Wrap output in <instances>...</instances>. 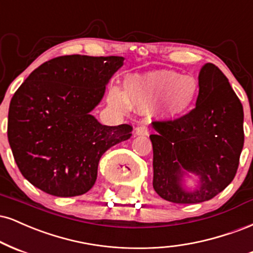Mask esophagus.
<instances>
[{
    "mask_svg": "<svg viewBox=\"0 0 253 253\" xmlns=\"http://www.w3.org/2000/svg\"><path fill=\"white\" fill-rule=\"evenodd\" d=\"M148 127L145 126H139L136 127L135 130V135L136 136H147L148 135Z\"/></svg>",
    "mask_w": 253,
    "mask_h": 253,
    "instance_id": "1",
    "label": "esophagus"
}]
</instances>
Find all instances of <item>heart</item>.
I'll list each match as a JSON object with an SVG mask.
<instances>
[{
  "label": "heart",
  "instance_id": "heart-1",
  "mask_svg": "<svg viewBox=\"0 0 253 253\" xmlns=\"http://www.w3.org/2000/svg\"><path fill=\"white\" fill-rule=\"evenodd\" d=\"M198 93L199 85L192 77L157 70L129 74L124 79V91L111 86L106 98L110 105L120 111L131 108L145 112L153 108L160 117L175 118L191 108Z\"/></svg>",
  "mask_w": 253,
  "mask_h": 253
}]
</instances>
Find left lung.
<instances>
[{
    "instance_id": "8db88e82",
    "label": "left lung",
    "mask_w": 253,
    "mask_h": 253,
    "mask_svg": "<svg viewBox=\"0 0 253 253\" xmlns=\"http://www.w3.org/2000/svg\"><path fill=\"white\" fill-rule=\"evenodd\" d=\"M195 108L174 121L154 122L153 143L155 192L175 204L211 200L232 182L244 145V111L228 79L214 64L199 72ZM197 177L193 191L183 182Z\"/></svg>"
}]
</instances>
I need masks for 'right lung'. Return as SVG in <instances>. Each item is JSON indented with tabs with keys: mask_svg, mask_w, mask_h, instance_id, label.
<instances>
[{
	"mask_svg": "<svg viewBox=\"0 0 253 253\" xmlns=\"http://www.w3.org/2000/svg\"><path fill=\"white\" fill-rule=\"evenodd\" d=\"M123 61V56H58L17 88L9 105L8 141L33 186L60 198L84 194L96 182L103 154L130 138L129 124L103 126L91 115Z\"/></svg>",
	"mask_w": 253,
	"mask_h": 253,
	"instance_id": "right-lung-1",
	"label": "right lung"
}]
</instances>
